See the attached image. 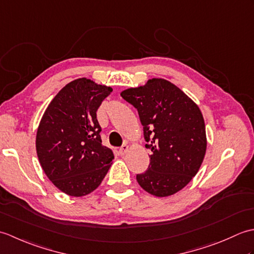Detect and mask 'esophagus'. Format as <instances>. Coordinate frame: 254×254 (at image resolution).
<instances>
[{
  "instance_id": "esophagus-1",
  "label": "esophagus",
  "mask_w": 254,
  "mask_h": 254,
  "mask_svg": "<svg viewBox=\"0 0 254 254\" xmlns=\"http://www.w3.org/2000/svg\"><path fill=\"white\" fill-rule=\"evenodd\" d=\"M127 150H128V146L127 144H124L120 148H119V154H120L121 156H124L127 153Z\"/></svg>"
}]
</instances>
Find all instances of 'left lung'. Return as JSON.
<instances>
[{
  "mask_svg": "<svg viewBox=\"0 0 254 254\" xmlns=\"http://www.w3.org/2000/svg\"><path fill=\"white\" fill-rule=\"evenodd\" d=\"M121 97L138 112L149 166L136 180L145 191L164 197L180 191L197 174L206 152L201 110L176 85L163 78L123 90Z\"/></svg>",
  "mask_w": 254,
  "mask_h": 254,
  "instance_id": "obj_1",
  "label": "left lung"
}]
</instances>
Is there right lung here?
Segmentation results:
<instances>
[{
  "instance_id": "add662e5",
  "label": "right lung",
  "mask_w": 254,
  "mask_h": 254,
  "mask_svg": "<svg viewBox=\"0 0 254 254\" xmlns=\"http://www.w3.org/2000/svg\"><path fill=\"white\" fill-rule=\"evenodd\" d=\"M112 88L87 78L63 87L39 124L36 149L47 177L59 190L84 196L98 188L113 159L101 144L97 109Z\"/></svg>"
}]
</instances>
